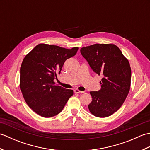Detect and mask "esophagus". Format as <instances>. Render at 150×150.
Returning a JSON list of instances; mask_svg holds the SVG:
<instances>
[{
    "label": "esophagus",
    "instance_id": "obj_1",
    "mask_svg": "<svg viewBox=\"0 0 150 150\" xmlns=\"http://www.w3.org/2000/svg\"><path fill=\"white\" fill-rule=\"evenodd\" d=\"M74 92L76 93H84V91H80L79 90H78V89H75V90H74Z\"/></svg>",
    "mask_w": 150,
    "mask_h": 150
}]
</instances>
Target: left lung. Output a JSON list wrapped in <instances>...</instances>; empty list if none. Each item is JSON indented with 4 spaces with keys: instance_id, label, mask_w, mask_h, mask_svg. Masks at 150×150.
<instances>
[{
    "instance_id": "left-lung-1",
    "label": "left lung",
    "mask_w": 150,
    "mask_h": 150,
    "mask_svg": "<svg viewBox=\"0 0 150 150\" xmlns=\"http://www.w3.org/2000/svg\"><path fill=\"white\" fill-rule=\"evenodd\" d=\"M81 53L91 69L103 77L98 91H90V113L106 117L122 106L131 86L132 70L128 60L113 44H95L83 47Z\"/></svg>"
}]
</instances>
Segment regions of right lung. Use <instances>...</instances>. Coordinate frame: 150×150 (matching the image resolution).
<instances>
[{
    "label": "right lung",
    "instance_id": "1",
    "mask_svg": "<svg viewBox=\"0 0 150 150\" xmlns=\"http://www.w3.org/2000/svg\"><path fill=\"white\" fill-rule=\"evenodd\" d=\"M78 49L39 44L25 56L21 66L20 88L27 104L40 116L57 115L73 95L72 90L56 85L54 79Z\"/></svg>",
    "mask_w": 150,
    "mask_h": 150
}]
</instances>
